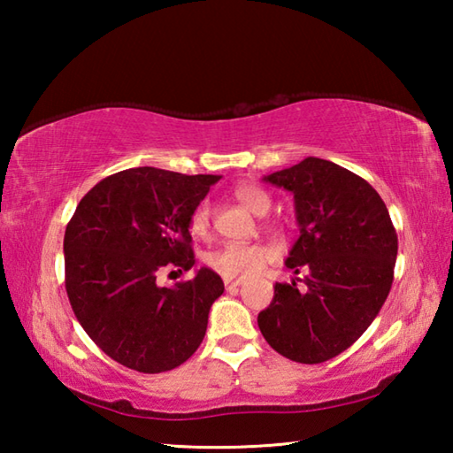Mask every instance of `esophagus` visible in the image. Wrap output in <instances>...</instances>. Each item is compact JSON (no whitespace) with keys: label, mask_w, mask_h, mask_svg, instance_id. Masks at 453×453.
<instances>
[{"label":"esophagus","mask_w":453,"mask_h":453,"mask_svg":"<svg viewBox=\"0 0 453 453\" xmlns=\"http://www.w3.org/2000/svg\"><path fill=\"white\" fill-rule=\"evenodd\" d=\"M243 283V280L242 278H224V286H226V289H235V288H240Z\"/></svg>","instance_id":"obj_1"}]
</instances>
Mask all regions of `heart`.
Returning a JSON list of instances; mask_svg holds the SVG:
<instances>
[{
  "instance_id": "heart-1",
  "label": "heart",
  "mask_w": 453,
  "mask_h": 453,
  "mask_svg": "<svg viewBox=\"0 0 453 453\" xmlns=\"http://www.w3.org/2000/svg\"><path fill=\"white\" fill-rule=\"evenodd\" d=\"M234 197L242 202L245 208L254 213H265L272 205V197L265 194L262 188L256 183H237L234 188ZM210 218L211 208L208 202L199 203L197 208L191 211L189 218V229L194 235H205L210 229ZM270 250L257 243H226L221 248L210 251L205 256V264L210 270H213L224 278H245V275H254L264 270V265L270 262Z\"/></svg>"
}]
</instances>
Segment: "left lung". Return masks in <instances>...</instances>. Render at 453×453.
Returning a JSON list of instances; mask_svg holds the SVG:
<instances>
[{
	"mask_svg": "<svg viewBox=\"0 0 453 453\" xmlns=\"http://www.w3.org/2000/svg\"><path fill=\"white\" fill-rule=\"evenodd\" d=\"M294 194L300 237L286 265L308 272L275 283L259 311L265 342L291 362L321 364L346 351L378 316L392 289L397 234L370 183L319 157L264 178Z\"/></svg>",
	"mask_w": 453,
	"mask_h": 453,
	"instance_id": "obj_1",
	"label": "left lung"
}]
</instances>
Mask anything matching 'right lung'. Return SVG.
<instances>
[{
    "mask_svg": "<svg viewBox=\"0 0 453 453\" xmlns=\"http://www.w3.org/2000/svg\"><path fill=\"white\" fill-rule=\"evenodd\" d=\"M221 175L132 167L96 183L65 227V291L75 318L104 354L142 373L181 365L202 343L216 272L159 288L167 267L188 272L189 218Z\"/></svg>",
    "mask_w": 453,
    "mask_h": 453,
    "instance_id": "right-lung-1",
    "label": "right lung"
}]
</instances>
